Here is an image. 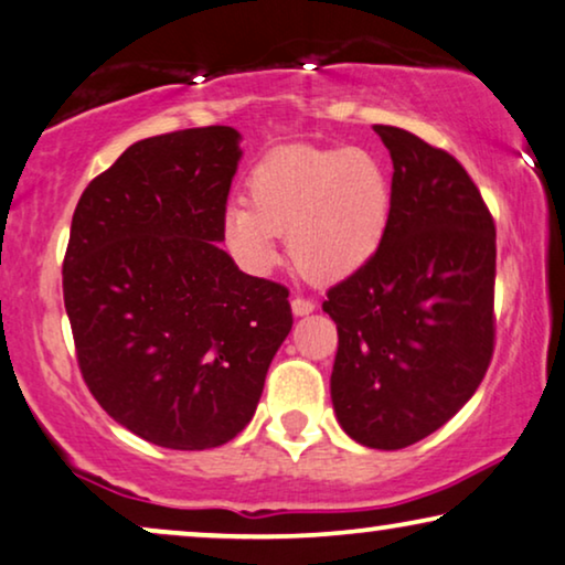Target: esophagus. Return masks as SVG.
Returning a JSON list of instances; mask_svg holds the SVG:
<instances>
[{
    "mask_svg": "<svg viewBox=\"0 0 565 565\" xmlns=\"http://www.w3.org/2000/svg\"><path fill=\"white\" fill-rule=\"evenodd\" d=\"M312 310H315L312 299H305V297H295V299H291V312H295L297 318H305V315H310Z\"/></svg>",
    "mask_w": 565,
    "mask_h": 565,
    "instance_id": "obj_1",
    "label": "esophagus"
}]
</instances>
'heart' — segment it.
<instances>
[{"instance_id": "heart-1", "label": "heart", "mask_w": 565, "mask_h": 565, "mask_svg": "<svg viewBox=\"0 0 565 565\" xmlns=\"http://www.w3.org/2000/svg\"><path fill=\"white\" fill-rule=\"evenodd\" d=\"M247 201L224 209L232 255L263 274L278 260V235H287L291 260L315 281L359 274L382 247L393 212L387 172L364 149H281L255 164Z\"/></svg>"}]
</instances>
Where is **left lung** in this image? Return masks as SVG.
<instances>
[{
  "label": "left lung",
  "instance_id": "1",
  "mask_svg": "<svg viewBox=\"0 0 565 565\" xmlns=\"http://www.w3.org/2000/svg\"><path fill=\"white\" fill-rule=\"evenodd\" d=\"M393 160L377 255L322 302L338 328L330 397L359 445L403 449L445 426L493 353L495 227L452 154L374 126Z\"/></svg>",
  "mask_w": 565,
  "mask_h": 565
}]
</instances>
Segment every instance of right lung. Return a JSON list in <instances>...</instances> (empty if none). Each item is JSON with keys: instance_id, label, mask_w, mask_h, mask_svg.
Returning a JSON list of instances; mask_svg holds the SVG:
<instances>
[{"instance_id": "1", "label": "right lung", "mask_w": 565, "mask_h": 565, "mask_svg": "<svg viewBox=\"0 0 565 565\" xmlns=\"http://www.w3.org/2000/svg\"><path fill=\"white\" fill-rule=\"evenodd\" d=\"M239 131L131 145L85 188L64 258L82 377L113 420L168 449H212L250 424L289 291L222 250Z\"/></svg>"}]
</instances>
